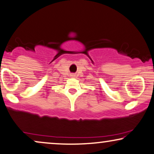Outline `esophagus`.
<instances>
[{
    "label": "esophagus",
    "instance_id": "1",
    "mask_svg": "<svg viewBox=\"0 0 154 154\" xmlns=\"http://www.w3.org/2000/svg\"><path fill=\"white\" fill-rule=\"evenodd\" d=\"M71 77H74V76H75V75H74V74H71Z\"/></svg>",
    "mask_w": 154,
    "mask_h": 154
}]
</instances>
